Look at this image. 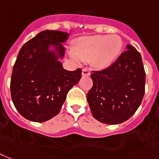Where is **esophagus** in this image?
<instances>
[{"mask_svg": "<svg viewBox=\"0 0 159 159\" xmlns=\"http://www.w3.org/2000/svg\"><path fill=\"white\" fill-rule=\"evenodd\" d=\"M90 75H91V71H90L89 68H85L82 69V76L83 77H88Z\"/></svg>", "mask_w": 159, "mask_h": 159, "instance_id": "34e87169", "label": "esophagus"}]
</instances>
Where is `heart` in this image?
Masks as SVG:
<instances>
[{"label":"heart","instance_id":"b5f03b06","mask_svg":"<svg viewBox=\"0 0 159 159\" xmlns=\"http://www.w3.org/2000/svg\"><path fill=\"white\" fill-rule=\"evenodd\" d=\"M123 42L118 35H95L80 38L73 48L76 59L92 61L98 69L109 68L119 57Z\"/></svg>","mask_w":159,"mask_h":159}]
</instances>
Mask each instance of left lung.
<instances>
[{"instance_id": "1", "label": "left lung", "mask_w": 159, "mask_h": 159, "mask_svg": "<svg viewBox=\"0 0 159 159\" xmlns=\"http://www.w3.org/2000/svg\"><path fill=\"white\" fill-rule=\"evenodd\" d=\"M87 102L93 117L105 124H119L135 113L144 95L145 73L141 55L130 44L109 68L93 72Z\"/></svg>"}]
</instances>
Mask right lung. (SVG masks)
<instances>
[{
  "mask_svg": "<svg viewBox=\"0 0 159 159\" xmlns=\"http://www.w3.org/2000/svg\"><path fill=\"white\" fill-rule=\"evenodd\" d=\"M68 33L42 31L20 49L13 68L10 93L15 107L26 119L43 122L57 115L67 94L82 77V69L65 70L59 59Z\"/></svg>",
  "mask_w": 159,
  "mask_h": 159,
  "instance_id": "1",
  "label": "right lung"
}]
</instances>
